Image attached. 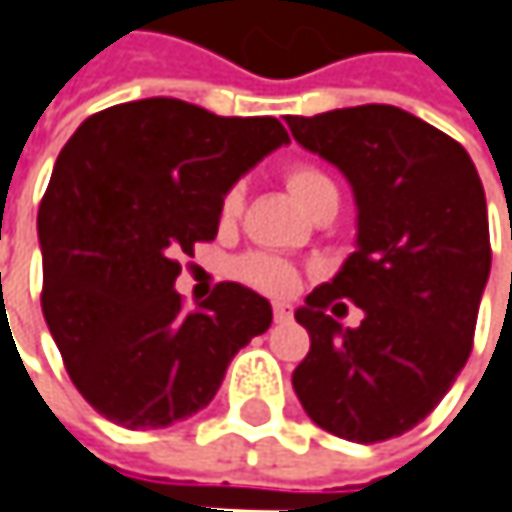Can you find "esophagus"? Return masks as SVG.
Here are the masks:
<instances>
[{"label": "esophagus", "mask_w": 512, "mask_h": 512, "mask_svg": "<svg viewBox=\"0 0 512 512\" xmlns=\"http://www.w3.org/2000/svg\"><path fill=\"white\" fill-rule=\"evenodd\" d=\"M272 313H275V322H290L293 319V307L284 302H278L272 307Z\"/></svg>", "instance_id": "esophagus-1"}]
</instances>
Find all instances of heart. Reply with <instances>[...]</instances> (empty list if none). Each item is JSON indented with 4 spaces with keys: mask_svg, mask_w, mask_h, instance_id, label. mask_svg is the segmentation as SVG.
<instances>
[{
    "mask_svg": "<svg viewBox=\"0 0 512 512\" xmlns=\"http://www.w3.org/2000/svg\"><path fill=\"white\" fill-rule=\"evenodd\" d=\"M287 187H290V193L302 202V208H310V205H313L316 199H322L325 193H337L334 181H331L322 169H316V166H310V163H293V166L287 169ZM240 208H243V187H231V190L225 193V199H222V208H219L222 222L237 219ZM237 275H240L246 284H252V287L263 290V293H275V296H284V293H290V290L296 287V269H293L287 260L272 255H260V252H257V255L240 257Z\"/></svg>",
    "mask_w": 512,
    "mask_h": 512,
    "instance_id": "obj_1",
    "label": "heart"
}]
</instances>
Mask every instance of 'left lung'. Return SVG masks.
<instances>
[{
	"mask_svg": "<svg viewBox=\"0 0 512 512\" xmlns=\"http://www.w3.org/2000/svg\"><path fill=\"white\" fill-rule=\"evenodd\" d=\"M287 125L349 178L357 205V249L296 310L310 351L293 390L334 437H401L440 404L472 351L492 263L484 184L457 140L393 105ZM343 298L364 310L357 329L333 319Z\"/></svg>",
	"mask_w": 512,
	"mask_h": 512,
	"instance_id": "8db88e82",
	"label": "left lung"
}]
</instances>
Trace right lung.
<instances>
[{
    "label": "right lung",
    "instance_id": "right-lung-1",
    "mask_svg": "<svg viewBox=\"0 0 512 512\" xmlns=\"http://www.w3.org/2000/svg\"><path fill=\"white\" fill-rule=\"evenodd\" d=\"M290 143L275 117H216L140 99L87 117L61 149L37 213L43 316L72 384L131 431L208 407L228 363L272 325L255 290L222 281L187 310L181 255L219 231L225 193Z\"/></svg>",
    "mask_w": 512,
    "mask_h": 512
}]
</instances>
